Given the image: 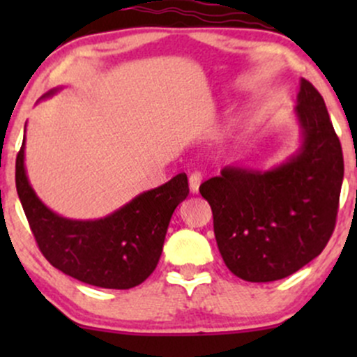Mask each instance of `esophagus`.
Returning a JSON list of instances; mask_svg holds the SVG:
<instances>
[{"label":"esophagus","mask_w":357,"mask_h":357,"mask_svg":"<svg viewBox=\"0 0 357 357\" xmlns=\"http://www.w3.org/2000/svg\"><path fill=\"white\" fill-rule=\"evenodd\" d=\"M202 181H203V176L202 173H198V171L190 176V191L192 195H198L199 184H202Z\"/></svg>","instance_id":"obj_1"}]
</instances>
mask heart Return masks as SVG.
Listing matches in <instances>:
<instances>
[{"instance_id":"1","label":"heart","mask_w":357,"mask_h":357,"mask_svg":"<svg viewBox=\"0 0 357 357\" xmlns=\"http://www.w3.org/2000/svg\"><path fill=\"white\" fill-rule=\"evenodd\" d=\"M236 127V121H231L230 124L227 126V129H225V134H230V132H233V129H235Z\"/></svg>"}]
</instances>
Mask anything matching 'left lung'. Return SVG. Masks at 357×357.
<instances>
[{
	"mask_svg": "<svg viewBox=\"0 0 357 357\" xmlns=\"http://www.w3.org/2000/svg\"><path fill=\"white\" fill-rule=\"evenodd\" d=\"M301 144L270 169L227 166L199 192L213 211L225 265L247 282L285 278L321 255L333 235L344 159L321 93L298 82Z\"/></svg>",
	"mask_w": 357,
	"mask_h": 357,
	"instance_id": "left-lung-1",
	"label": "left lung"
}]
</instances>
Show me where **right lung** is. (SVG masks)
Here are the masks:
<instances>
[{
  "label": "right lung",
  "instance_id": "right-lung-1",
  "mask_svg": "<svg viewBox=\"0 0 357 357\" xmlns=\"http://www.w3.org/2000/svg\"><path fill=\"white\" fill-rule=\"evenodd\" d=\"M16 191L36 243L53 267L84 284L119 290L142 284L154 272L171 216L190 195L188 178L181 173L104 218H65L31 188L24 167V139L16 158Z\"/></svg>",
  "mask_w": 357,
  "mask_h": 357
}]
</instances>
